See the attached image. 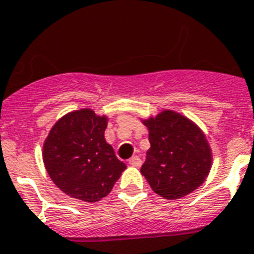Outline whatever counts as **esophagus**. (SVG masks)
Masks as SVG:
<instances>
[{"label":"esophagus","mask_w":254,"mask_h":254,"mask_svg":"<svg viewBox=\"0 0 254 254\" xmlns=\"http://www.w3.org/2000/svg\"><path fill=\"white\" fill-rule=\"evenodd\" d=\"M129 164H130L131 167L139 168L140 165H142V160H140L138 156H133L130 160H129Z\"/></svg>","instance_id":"34e87169"}]
</instances>
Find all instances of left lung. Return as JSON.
<instances>
[{
  "label": "left lung",
  "mask_w": 254,
  "mask_h": 254,
  "mask_svg": "<svg viewBox=\"0 0 254 254\" xmlns=\"http://www.w3.org/2000/svg\"><path fill=\"white\" fill-rule=\"evenodd\" d=\"M151 147L140 168L151 189L164 199H180L204 183L212 167V151L197 125L165 110L143 120Z\"/></svg>",
  "instance_id": "obj_1"
}]
</instances>
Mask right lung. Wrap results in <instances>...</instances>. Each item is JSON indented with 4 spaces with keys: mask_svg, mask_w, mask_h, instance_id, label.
I'll use <instances>...</instances> for the list:
<instances>
[{
    "mask_svg": "<svg viewBox=\"0 0 254 254\" xmlns=\"http://www.w3.org/2000/svg\"><path fill=\"white\" fill-rule=\"evenodd\" d=\"M107 121L90 108L73 111L55 123L45 140V168L53 182L73 199L99 201L127 169L104 139Z\"/></svg>",
    "mask_w": 254,
    "mask_h": 254,
    "instance_id": "obj_1",
    "label": "right lung"
}]
</instances>
